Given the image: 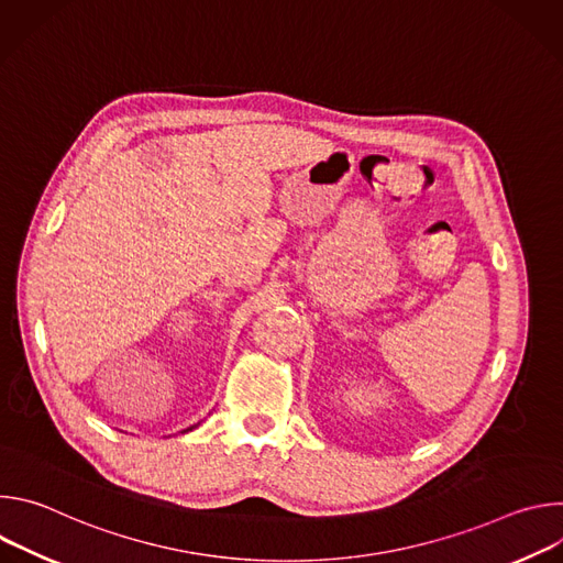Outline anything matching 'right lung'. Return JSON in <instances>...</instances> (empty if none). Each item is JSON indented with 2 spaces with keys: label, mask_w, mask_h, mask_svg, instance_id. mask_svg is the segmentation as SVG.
Wrapping results in <instances>:
<instances>
[{
  "label": "right lung",
  "mask_w": 563,
  "mask_h": 563,
  "mask_svg": "<svg viewBox=\"0 0 563 563\" xmlns=\"http://www.w3.org/2000/svg\"><path fill=\"white\" fill-rule=\"evenodd\" d=\"M196 428V426H194ZM194 428H189V430H194ZM189 430H185V432H189Z\"/></svg>",
  "instance_id": "1"
}]
</instances>
